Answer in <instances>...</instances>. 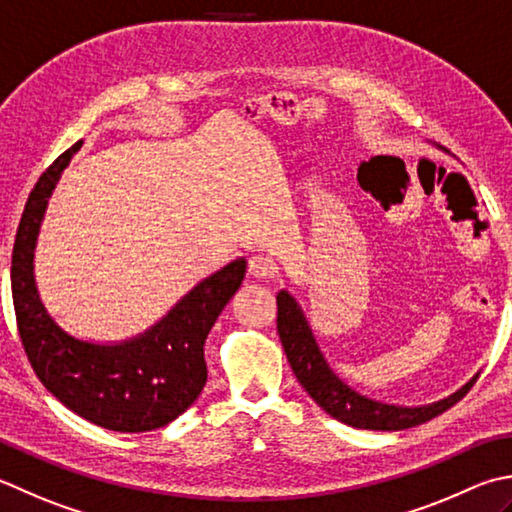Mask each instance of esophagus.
Returning a JSON list of instances; mask_svg holds the SVG:
<instances>
[{
  "mask_svg": "<svg viewBox=\"0 0 512 512\" xmlns=\"http://www.w3.org/2000/svg\"><path fill=\"white\" fill-rule=\"evenodd\" d=\"M248 273L257 279H273L277 275V264L266 255H253L248 259Z\"/></svg>",
  "mask_w": 512,
  "mask_h": 512,
  "instance_id": "1",
  "label": "esophagus"
}]
</instances>
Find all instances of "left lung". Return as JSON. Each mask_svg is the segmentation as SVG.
<instances>
[{
    "label": "left lung",
    "instance_id": "8db88e82",
    "mask_svg": "<svg viewBox=\"0 0 512 512\" xmlns=\"http://www.w3.org/2000/svg\"><path fill=\"white\" fill-rule=\"evenodd\" d=\"M277 333L282 339L290 368L297 377V382L306 388V393L322 406L330 417L339 419L353 428L364 430H404L428 422L444 410L455 406L462 399L473 382H468L462 390L450 395L442 402L406 408L382 404L375 399L359 395L357 390L350 388L339 379L319 350L313 330H310L302 308L288 295L286 290L277 293Z\"/></svg>",
    "mask_w": 512,
    "mask_h": 512
}]
</instances>
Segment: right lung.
<instances>
[{
	"mask_svg": "<svg viewBox=\"0 0 512 512\" xmlns=\"http://www.w3.org/2000/svg\"><path fill=\"white\" fill-rule=\"evenodd\" d=\"M82 142L59 155L30 190L17 226L10 288L22 346L48 393L86 422L146 433L173 422L206 384L204 342L246 275L239 257L199 282L153 328L119 344L82 342L59 328L37 295L33 257L48 197Z\"/></svg>",
	"mask_w": 512,
	"mask_h": 512,
	"instance_id": "right-lung-1",
	"label": "right lung"
}]
</instances>
